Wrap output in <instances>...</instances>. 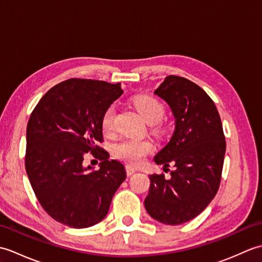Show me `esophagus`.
Segmentation results:
<instances>
[{"label": "esophagus", "mask_w": 262, "mask_h": 262, "mask_svg": "<svg viewBox=\"0 0 262 262\" xmlns=\"http://www.w3.org/2000/svg\"><path fill=\"white\" fill-rule=\"evenodd\" d=\"M135 172H136V169H134V168H133V166H130V165H126V173H127V176L134 174Z\"/></svg>", "instance_id": "obj_1"}]
</instances>
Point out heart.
Listing matches in <instances>:
<instances>
[{
    "label": "heart",
    "mask_w": 262,
    "mask_h": 262,
    "mask_svg": "<svg viewBox=\"0 0 262 262\" xmlns=\"http://www.w3.org/2000/svg\"><path fill=\"white\" fill-rule=\"evenodd\" d=\"M135 105L148 124H158L165 114L164 105L158 99L149 96H141L136 98ZM115 105H109L103 113L101 119V127L107 134H111L115 130ZM153 144L149 141L127 138V140L117 144L115 153L124 162L130 165H138L143 162L146 155L153 152Z\"/></svg>",
    "instance_id": "heart-1"
}]
</instances>
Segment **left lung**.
Instances as JSON below:
<instances>
[{
	"label": "left lung",
	"mask_w": 262,
	"mask_h": 262,
	"mask_svg": "<svg viewBox=\"0 0 262 262\" xmlns=\"http://www.w3.org/2000/svg\"><path fill=\"white\" fill-rule=\"evenodd\" d=\"M176 118L170 142L155 155L157 164H174L171 179L151 174L145 208L154 220L179 225L198 216L219 191L226 142L221 117L202 88L181 76H166L154 92Z\"/></svg>",
	"instance_id": "left-lung-1"
}]
</instances>
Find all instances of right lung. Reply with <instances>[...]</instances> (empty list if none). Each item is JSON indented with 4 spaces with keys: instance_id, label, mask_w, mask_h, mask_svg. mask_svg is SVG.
<instances>
[{
    "instance_id": "add662e5",
    "label": "right lung",
    "mask_w": 262,
    "mask_h": 262,
    "mask_svg": "<svg viewBox=\"0 0 262 262\" xmlns=\"http://www.w3.org/2000/svg\"><path fill=\"white\" fill-rule=\"evenodd\" d=\"M121 93L119 83L70 79L53 86L31 113L26 171L41 207L59 223L74 229L99 223L126 179L125 166L98 145L102 115ZM88 151L102 161L99 170L82 166Z\"/></svg>"
}]
</instances>
